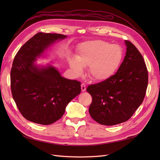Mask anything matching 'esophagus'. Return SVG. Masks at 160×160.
<instances>
[{
  "label": "esophagus",
  "mask_w": 160,
  "mask_h": 160,
  "mask_svg": "<svg viewBox=\"0 0 160 160\" xmlns=\"http://www.w3.org/2000/svg\"><path fill=\"white\" fill-rule=\"evenodd\" d=\"M81 87V91H83V92L85 91V90H86V86H85V85L84 83H82Z\"/></svg>",
  "instance_id": "1"
}]
</instances>
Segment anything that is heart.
<instances>
[{
    "label": "heart",
    "instance_id": "b5f03b06",
    "mask_svg": "<svg viewBox=\"0 0 160 160\" xmlns=\"http://www.w3.org/2000/svg\"><path fill=\"white\" fill-rule=\"evenodd\" d=\"M123 52L117 45L104 41H91L81 43L76 57L69 60L73 74L78 77L88 67V74L96 81L107 80L113 76L122 63Z\"/></svg>",
    "mask_w": 160,
    "mask_h": 160
}]
</instances>
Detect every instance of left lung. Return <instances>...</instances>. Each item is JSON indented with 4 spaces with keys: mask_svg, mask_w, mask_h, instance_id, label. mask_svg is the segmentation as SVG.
Here are the masks:
<instances>
[{
    "mask_svg": "<svg viewBox=\"0 0 160 160\" xmlns=\"http://www.w3.org/2000/svg\"><path fill=\"white\" fill-rule=\"evenodd\" d=\"M126 53L117 72L87 91L92 96L89 112L104 125L128 121L143 102L148 83L147 67L141 53L132 42L125 41Z\"/></svg>",
    "mask_w": 160,
    "mask_h": 160,
    "instance_id": "8db88e82",
    "label": "left lung"
}]
</instances>
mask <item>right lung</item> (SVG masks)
Returning a JSON list of instances; mask_svg holds the SVG:
<instances>
[{
    "label": "right lung",
    "instance_id": "1",
    "mask_svg": "<svg viewBox=\"0 0 160 160\" xmlns=\"http://www.w3.org/2000/svg\"><path fill=\"white\" fill-rule=\"evenodd\" d=\"M66 35L38 32L24 44L14 57L11 71L12 98L22 116L33 123L52 124L63 115L67 105L81 93V83L62 77L50 64L37 59Z\"/></svg>",
    "mask_w": 160,
    "mask_h": 160
}]
</instances>
